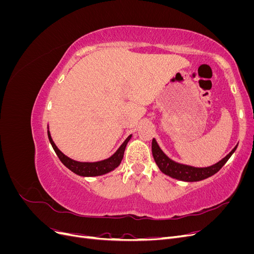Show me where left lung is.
<instances>
[{
  "label": "left lung",
  "instance_id": "obj_1",
  "mask_svg": "<svg viewBox=\"0 0 254 254\" xmlns=\"http://www.w3.org/2000/svg\"><path fill=\"white\" fill-rule=\"evenodd\" d=\"M236 148H237V145L231 151H230V153H228L224 159L220 160L216 164L207 166V167H194V166L175 162L174 160L168 158L162 151V149L160 148V146L158 145L155 139H152V144H151L152 156L156 161L157 165L159 166L160 171L163 174L172 177V178L178 179L181 181H187V182L200 181L216 174L220 168L227 163V161L233 155V152L236 150Z\"/></svg>",
  "mask_w": 254,
  "mask_h": 254
}]
</instances>
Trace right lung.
Masks as SVG:
<instances>
[{"instance_id":"right-lung-1","label":"right lung","mask_w":254,"mask_h":254,"mask_svg":"<svg viewBox=\"0 0 254 254\" xmlns=\"http://www.w3.org/2000/svg\"><path fill=\"white\" fill-rule=\"evenodd\" d=\"M48 135H49V140L53 146V148H54V150H55L56 155L58 156L61 162H63L68 168V170L72 171L76 175H79L82 177L101 176V175H105L107 173L115 170V168H117L121 164L123 157H124V151L126 148V145L129 142V140L131 139V134H130L125 140V142L120 146V148L108 159L103 160V161H98V162H78V161H75L71 158L66 157L64 153H63L58 149V147L52 139L49 130H48Z\"/></svg>"}]
</instances>
